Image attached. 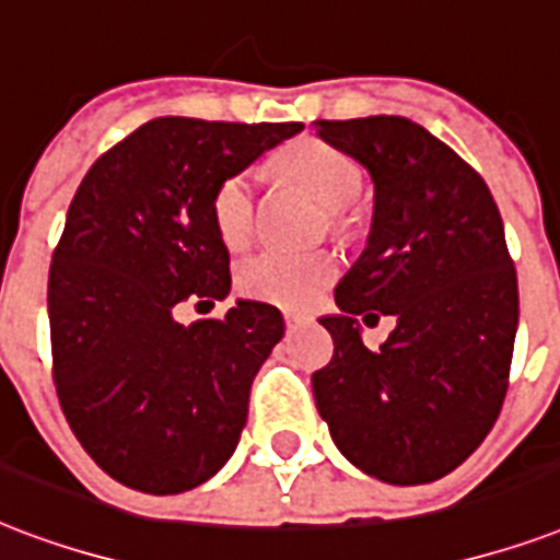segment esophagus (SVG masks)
I'll use <instances>...</instances> for the list:
<instances>
[{"mask_svg":"<svg viewBox=\"0 0 560 560\" xmlns=\"http://www.w3.org/2000/svg\"><path fill=\"white\" fill-rule=\"evenodd\" d=\"M305 323H311V317H302V314H284V326L293 331V328L305 326Z\"/></svg>","mask_w":560,"mask_h":560,"instance_id":"1","label":"esophagus"}]
</instances>
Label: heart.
Instances as JSON below:
<instances>
[{"label":"heart","mask_w":560,"mask_h":560,"mask_svg":"<svg viewBox=\"0 0 560 560\" xmlns=\"http://www.w3.org/2000/svg\"><path fill=\"white\" fill-rule=\"evenodd\" d=\"M276 173L288 185L308 194L326 208L328 225L335 232H349L358 213L352 205L364 190L361 166L340 149L328 147L317 138H302L290 143L276 158ZM213 229L229 249H241L255 229V182L249 173L225 176L211 196ZM337 276V261L326 252L314 255H284L261 252L243 261L237 284L246 296L270 302L279 308H308Z\"/></svg>","instance_id":"heart-1"}]
</instances>
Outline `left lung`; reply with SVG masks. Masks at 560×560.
<instances>
[{
    "label": "left lung",
    "mask_w": 560,
    "mask_h": 560,
    "mask_svg": "<svg viewBox=\"0 0 560 560\" xmlns=\"http://www.w3.org/2000/svg\"><path fill=\"white\" fill-rule=\"evenodd\" d=\"M317 135L375 187L366 249L323 317L335 355L311 375L331 441L387 485H425L479 450L505 402L517 272L485 178L405 117L317 119ZM390 313L378 350L357 317Z\"/></svg>",
    "instance_id": "left-lung-1"
}]
</instances>
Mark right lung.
I'll return each instance as SVG.
<instances>
[{"label":"right lung","mask_w":560,"mask_h":560,"mask_svg":"<svg viewBox=\"0 0 560 560\" xmlns=\"http://www.w3.org/2000/svg\"><path fill=\"white\" fill-rule=\"evenodd\" d=\"M296 131L149 119L72 196L49 267L55 387L84 452L126 488L185 493L241 441L252 378L284 335L281 311L237 299L225 317L190 326L173 311L229 296L213 190Z\"/></svg>","instance_id":"add662e5"}]
</instances>
